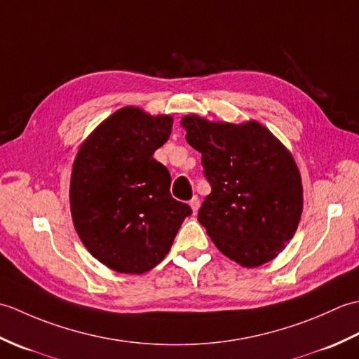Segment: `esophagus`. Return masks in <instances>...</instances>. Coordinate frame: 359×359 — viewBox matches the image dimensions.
Returning <instances> with one entry per match:
<instances>
[{
    "label": "esophagus",
    "instance_id": "esophagus-1",
    "mask_svg": "<svg viewBox=\"0 0 359 359\" xmlns=\"http://www.w3.org/2000/svg\"><path fill=\"white\" fill-rule=\"evenodd\" d=\"M189 207H191V210H193V212H196L197 210H199V207H201V201H199V197L197 196H194L191 201H189Z\"/></svg>",
    "mask_w": 359,
    "mask_h": 359
}]
</instances>
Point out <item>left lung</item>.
<instances>
[{
  "mask_svg": "<svg viewBox=\"0 0 359 359\" xmlns=\"http://www.w3.org/2000/svg\"><path fill=\"white\" fill-rule=\"evenodd\" d=\"M187 140L202 152L211 185L197 219L215 245L243 266L276 257L293 238L302 212V184L292 154L269 129L182 120Z\"/></svg>",
  "mask_w": 359,
  "mask_h": 359,
  "instance_id": "obj_1",
  "label": "left lung"
}]
</instances>
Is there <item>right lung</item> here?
<instances>
[{"label": "right lung", "mask_w": 359, "mask_h": 359, "mask_svg": "<svg viewBox=\"0 0 359 359\" xmlns=\"http://www.w3.org/2000/svg\"><path fill=\"white\" fill-rule=\"evenodd\" d=\"M172 118L123 108L80 148L71 177L75 230L89 253L120 273L140 274L163 261L188 203L170 193L171 175L154 158Z\"/></svg>", "instance_id": "add662e5"}]
</instances>
